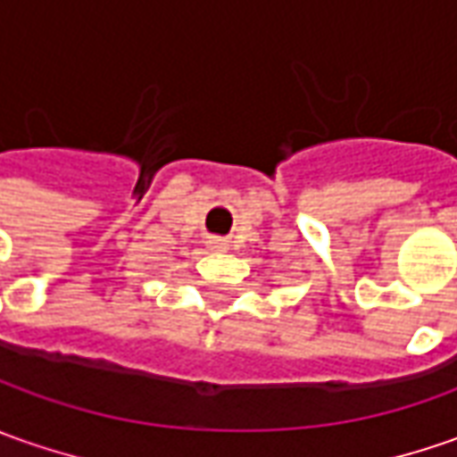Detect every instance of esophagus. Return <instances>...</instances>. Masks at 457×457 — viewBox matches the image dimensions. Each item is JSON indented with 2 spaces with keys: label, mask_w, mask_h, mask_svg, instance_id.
I'll return each mask as SVG.
<instances>
[{
  "label": "esophagus",
  "mask_w": 457,
  "mask_h": 457,
  "mask_svg": "<svg viewBox=\"0 0 457 457\" xmlns=\"http://www.w3.org/2000/svg\"><path fill=\"white\" fill-rule=\"evenodd\" d=\"M210 247H212V250H228V240L214 237V240H210Z\"/></svg>",
  "instance_id": "34e87169"
}]
</instances>
